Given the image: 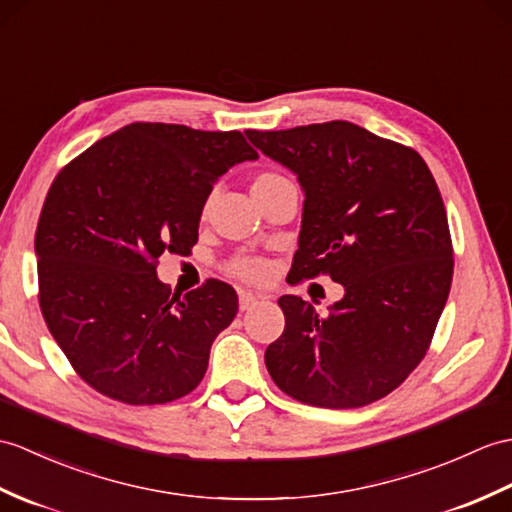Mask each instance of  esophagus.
I'll return each mask as SVG.
<instances>
[{
	"label": "esophagus",
	"mask_w": 512,
	"mask_h": 512,
	"mask_svg": "<svg viewBox=\"0 0 512 512\" xmlns=\"http://www.w3.org/2000/svg\"><path fill=\"white\" fill-rule=\"evenodd\" d=\"M261 299V296L253 294V292H240V310L246 312V310H253V307L257 305V301Z\"/></svg>",
	"instance_id": "esophagus-1"
}]
</instances>
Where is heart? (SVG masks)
Returning a JSON list of instances; mask_svg holds the SVG:
<instances>
[{
  "label": "heart",
  "mask_w": 512,
  "mask_h": 512,
  "mask_svg": "<svg viewBox=\"0 0 512 512\" xmlns=\"http://www.w3.org/2000/svg\"><path fill=\"white\" fill-rule=\"evenodd\" d=\"M290 178L281 174V172H275V170H264L259 172L255 178H253V196H259V194H266V192H272V189H277L281 185H288ZM209 211V202H205V209H202V213ZM268 261L261 259V257H251V255H240V257H233L229 261L227 266V272L231 277L240 279V281H246V283H259L264 281L268 277Z\"/></svg>",
  "instance_id": "b5f03b06"
}]
</instances>
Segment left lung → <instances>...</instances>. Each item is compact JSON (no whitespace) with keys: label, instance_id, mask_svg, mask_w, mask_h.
I'll return each instance as SVG.
<instances>
[{"label":"left lung","instance_id":"8db88e82","mask_svg":"<svg viewBox=\"0 0 512 512\" xmlns=\"http://www.w3.org/2000/svg\"><path fill=\"white\" fill-rule=\"evenodd\" d=\"M246 135L305 189L290 277L344 285L323 316L281 296L272 382L307 406H368L419 366L447 303L454 246L434 176L417 150L342 120Z\"/></svg>","mask_w":512,"mask_h":512}]
</instances>
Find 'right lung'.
I'll return each mask as SVG.
<instances>
[{
	"label": "right lung",
	"instance_id": "add662e5",
	"mask_svg": "<svg viewBox=\"0 0 512 512\" xmlns=\"http://www.w3.org/2000/svg\"><path fill=\"white\" fill-rule=\"evenodd\" d=\"M257 159L240 130L135 122L56 174L34 251L45 325L85 384L128 406L189 395L237 314L229 283L170 296L159 257L192 253L213 183Z\"/></svg>",
	"mask_w": 512,
	"mask_h": 512
}]
</instances>
